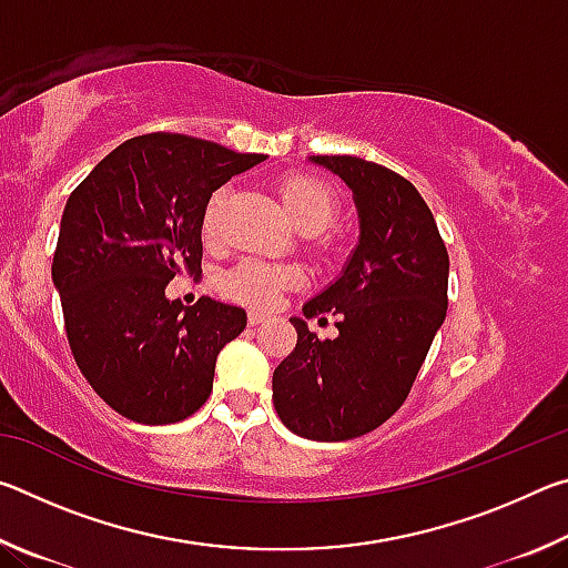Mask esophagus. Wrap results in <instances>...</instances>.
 Instances as JSON below:
<instances>
[{
  "instance_id": "esophagus-1",
  "label": "esophagus",
  "mask_w": 568,
  "mask_h": 568,
  "mask_svg": "<svg viewBox=\"0 0 568 568\" xmlns=\"http://www.w3.org/2000/svg\"><path fill=\"white\" fill-rule=\"evenodd\" d=\"M265 321H267L265 313H257V311H250V313H247V323H250V325H261V323H265Z\"/></svg>"
}]
</instances>
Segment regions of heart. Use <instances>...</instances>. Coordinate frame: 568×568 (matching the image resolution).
I'll use <instances>...</instances> for the list:
<instances>
[{
	"mask_svg": "<svg viewBox=\"0 0 568 568\" xmlns=\"http://www.w3.org/2000/svg\"><path fill=\"white\" fill-rule=\"evenodd\" d=\"M230 190L217 187L207 197L203 210V237L205 243H215L220 235V215H223ZM277 195L283 200V207L293 223L305 233H318L333 223L338 213V200L335 192L323 180L305 175V172H287L277 182ZM301 281V273L291 265H271L261 261H243L220 277V287L235 301L267 307L275 303V297L285 287H293Z\"/></svg>",
	"mask_w": 568,
	"mask_h": 568,
	"instance_id": "1",
	"label": "heart"
}]
</instances>
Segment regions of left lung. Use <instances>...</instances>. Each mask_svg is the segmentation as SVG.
I'll return each mask as SVG.
<instances>
[{"instance_id": "8db88e82", "label": "left lung", "mask_w": 568, "mask_h": 568, "mask_svg": "<svg viewBox=\"0 0 568 568\" xmlns=\"http://www.w3.org/2000/svg\"><path fill=\"white\" fill-rule=\"evenodd\" d=\"M353 190L361 235L335 283L291 318L293 353L273 373V403L293 434L348 440L378 428L408 398L448 307V253L420 192L398 172L351 155H318ZM331 312L339 338L305 320Z\"/></svg>"}]
</instances>
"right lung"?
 Returning <instances> with one entry per match:
<instances>
[{
    "mask_svg": "<svg viewBox=\"0 0 568 568\" xmlns=\"http://www.w3.org/2000/svg\"><path fill=\"white\" fill-rule=\"evenodd\" d=\"M263 160L152 132L114 148L72 190L52 283L82 376L120 416L165 426L207 400L217 353L245 331L247 315L213 297L185 307L165 287L203 273L207 197Z\"/></svg>",
    "mask_w": 568,
    "mask_h": 568,
    "instance_id": "obj_1",
    "label": "right lung"
}]
</instances>
